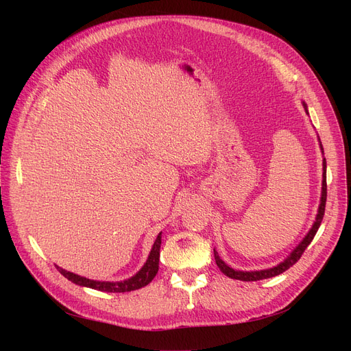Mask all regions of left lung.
Segmentation results:
<instances>
[{"instance_id":"8db88e82","label":"left lung","mask_w":351,"mask_h":351,"mask_svg":"<svg viewBox=\"0 0 351 351\" xmlns=\"http://www.w3.org/2000/svg\"><path fill=\"white\" fill-rule=\"evenodd\" d=\"M303 106H304V110L306 114H308L307 110V105L303 102ZM320 141V139H319ZM320 149L323 152V146H322V142H320ZM326 159L323 158V182H322V197H320V205H319V210H317V215H316V220L315 223H313L311 229L308 230V233L304 236L303 241L296 246V249H294L286 259L279 263L278 266L274 267H270V269H265V270H253V271H242V270H234L232 269L230 266H228L222 259L219 257V253L213 249V254H215V261H216V265L217 267L220 269V271H222L223 274H226L228 278L230 279H236V280H243V282H256V280H263V279H269V278H274V276H278L283 271H286L287 269H290L294 263H296L303 252L307 249V246L311 243L313 237L316 236L319 228H320V223L323 220V216H324V209H326V199H327V183H326Z\"/></svg>"}]
</instances>
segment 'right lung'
<instances>
[{"label": "right lung", "mask_w": 351, "mask_h": 351, "mask_svg": "<svg viewBox=\"0 0 351 351\" xmlns=\"http://www.w3.org/2000/svg\"><path fill=\"white\" fill-rule=\"evenodd\" d=\"M160 237H162V232L158 234L156 241L151 249V253H149V256H147V261L142 266V269L135 276H132V278H129L122 282L90 280V279L82 278V276H78L75 273L66 271L60 266H57V269L60 270V273L62 276H65L68 280H71L72 283H75L78 286L90 287V289H95L99 291H109V293H125V291L138 290L141 287H145L146 285H149L159 270V256H160L159 250H160V243H162Z\"/></svg>", "instance_id": "obj_1"}]
</instances>
